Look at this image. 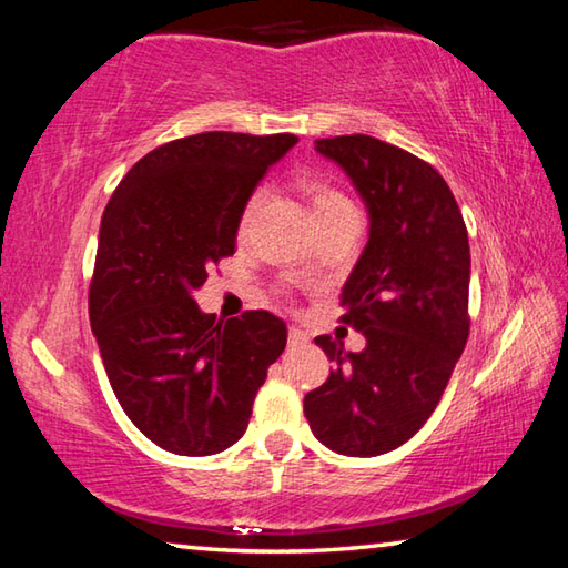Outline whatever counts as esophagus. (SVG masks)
I'll return each mask as SVG.
<instances>
[{"instance_id": "obj_1", "label": "esophagus", "mask_w": 568, "mask_h": 568, "mask_svg": "<svg viewBox=\"0 0 568 568\" xmlns=\"http://www.w3.org/2000/svg\"><path fill=\"white\" fill-rule=\"evenodd\" d=\"M307 333H303L301 328H291L287 331V348H303V345H307Z\"/></svg>"}]
</instances>
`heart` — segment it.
Returning a JSON list of instances; mask_svg holds the SVG:
<instances>
[{"instance_id":"b5f03b06","label":"heart","mask_w":568,"mask_h":568,"mask_svg":"<svg viewBox=\"0 0 568 568\" xmlns=\"http://www.w3.org/2000/svg\"><path fill=\"white\" fill-rule=\"evenodd\" d=\"M261 197H263V190H257V192H253V195H250V200L243 207V215H240V233H245V230H247L250 220H253V215H255V207H257V203H261ZM348 205H353V203L343 195L341 190L328 187V185H318L313 190V213L315 215L325 213V210L348 207Z\"/></svg>"}]
</instances>
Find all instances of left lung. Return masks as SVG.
Returning <instances> with one entry per match:
<instances>
[{
    "label": "left lung",
    "instance_id": "obj_1",
    "mask_svg": "<svg viewBox=\"0 0 568 568\" xmlns=\"http://www.w3.org/2000/svg\"><path fill=\"white\" fill-rule=\"evenodd\" d=\"M348 172L371 213V237L341 293V321L365 335L361 353L318 335L335 363L303 410L335 454L381 456L436 410L466 348L470 253L464 215L440 172L371 134L315 140Z\"/></svg>",
    "mask_w": 568,
    "mask_h": 568
}]
</instances>
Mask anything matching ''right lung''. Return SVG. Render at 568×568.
Listing matches in <instances>:
<instances>
[{
    "label": "right lung",
    "instance_id": "right-lung-1",
    "mask_svg": "<svg viewBox=\"0 0 568 568\" xmlns=\"http://www.w3.org/2000/svg\"><path fill=\"white\" fill-rule=\"evenodd\" d=\"M295 134L200 132L134 162L104 207L90 323L110 386L152 444L213 456L245 434L287 328L267 311L227 323L192 291L235 253L240 215Z\"/></svg>",
    "mask_w": 568,
    "mask_h": 568
}]
</instances>
